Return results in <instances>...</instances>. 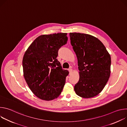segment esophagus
<instances>
[{
    "instance_id": "esophagus-1",
    "label": "esophagus",
    "mask_w": 127,
    "mask_h": 127,
    "mask_svg": "<svg viewBox=\"0 0 127 127\" xmlns=\"http://www.w3.org/2000/svg\"><path fill=\"white\" fill-rule=\"evenodd\" d=\"M68 70H69V74H70L71 73H72V69L69 68V69H68Z\"/></svg>"
}]
</instances>
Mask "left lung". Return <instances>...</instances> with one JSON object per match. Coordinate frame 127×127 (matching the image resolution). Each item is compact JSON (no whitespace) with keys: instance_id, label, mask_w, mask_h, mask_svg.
<instances>
[{"instance_id":"left-lung-1","label":"left lung","mask_w":127,"mask_h":127,"mask_svg":"<svg viewBox=\"0 0 127 127\" xmlns=\"http://www.w3.org/2000/svg\"><path fill=\"white\" fill-rule=\"evenodd\" d=\"M69 35L79 70L74 90L83 98L93 97L102 91L110 77L111 56L102 42L93 35L77 32Z\"/></svg>"}]
</instances>
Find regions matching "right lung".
<instances>
[{
	"label": "right lung",
	"mask_w": 127,
	"mask_h": 127,
	"mask_svg": "<svg viewBox=\"0 0 127 127\" xmlns=\"http://www.w3.org/2000/svg\"><path fill=\"white\" fill-rule=\"evenodd\" d=\"M67 33L41 35L26 51L23 59L24 76L29 88L39 98L51 100L61 94L69 72L56 58L67 43Z\"/></svg>",
	"instance_id": "obj_1"
}]
</instances>
